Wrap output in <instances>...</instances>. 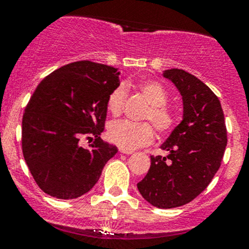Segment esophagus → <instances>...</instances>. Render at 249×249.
<instances>
[{
	"mask_svg": "<svg viewBox=\"0 0 249 249\" xmlns=\"http://www.w3.org/2000/svg\"><path fill=\"white\" fill-rule=\"evenodd\" d=\"M119 152L124 153V154H131V153H133V151L132 150H124V148H119Z\"/></svg>",
	"mask_w": 249,
	"mask_h": 249,
	"instance_id": "34e87169",
	"label": "esophagus"
}]
</instances>
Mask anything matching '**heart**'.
<instances>
[{"label": "heart", "instance_id": "heart-1", "mask_svg": "<svg viewBox=\"0 0 249 249\" xmlns=\"http://www.w3.org/2000/svg\"><path fill=\"white\" fill-rule=\"evenodd\" d=\"M142 95L150 103L142 119L152 122L159 133H167L176 124V116L166 107L167 93L161 84L152 79L142 81L137 85ZM126 99V89L123 85L117 87L107 98V110L113 116H119ZM148 122L133 123L128 121L113 122L108 126V141L124 150H134L145 146L153 141L154 130Z\"/></svg>", "mask_w": 249, "mask_h": 249}]
</instances>
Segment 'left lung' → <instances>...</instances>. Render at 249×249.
<instances>
[{"mask_svg":"<svg viewBox=\"0 0 249 249\" xmlns=\"http://www.w3.org/2000/svg\"><path fill=\"white\" fill-rule=\"evenodd\" d=\"M182 96L184 118L162 150L167 157L151 156L145 178L137 184L146 201L158 208H173L196 199L218 172L227 145L221 104L210 88L181 69L164 71Z\"/></svg>","mask_w":249,"mask_h":249,"instance_id":"8db88e82","label":"left lung"}]
</instances>
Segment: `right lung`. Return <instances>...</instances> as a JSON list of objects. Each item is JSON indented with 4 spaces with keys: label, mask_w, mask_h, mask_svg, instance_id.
Segmentation results:
<instances>
[{
    "label": "right lung",
    "mask_w": 249,
    "mask_h": 249,
    "mask_svg": "<svg viewBox=\"0 0 249 249\" xmlns=\"http://www.w3.org/2000/svg\"><path fill=\"white\" fill-rule=\"evenodd\" d=\"M112 67L78 61L37 85L22 119V151L44 193L75 199L91 190L117 147L103 142L107 98L121 81ZM82 138L95 141L89 149Z\"/></svg>",
    "instance_id": "right-lung-1"
}]
</instances>
